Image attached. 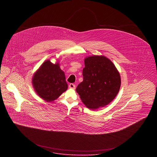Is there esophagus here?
Wrapping results in <instances>:
<instances>
[{"label": "esophagus", "instance_id": "esophagus-1", "mask_svg": "<svg viewBox=\"0 0 157 157\" xmlns=\"http://www.w3.org/2000/svg\"><path fill=\"white\" fill-rule=\"evenodd\" d=\"M69 88L70 89L75 90V85L74 84H73V83H71V84H69Z\"/></svg>", "mask_w": 157, "mask_h": 157}]
</instances>
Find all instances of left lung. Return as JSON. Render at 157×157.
Masks as SVG:
<instances>
[{
    "label": "left lung",
    "instance_id": "obj_1",
    "mask_svg": "<svg viewBox=\"0 0 157 157\" xmlns=\"http://www.w3.org/2000/svg\"><path fill=\"white\" fill-rule=\"evenodd\" d=\"M83 80L76 91L90 109L95 110L110 103L118 94L121 77L117 69L108 58L92 56L85 59Z\"/></svg>",
    "mask_w": 157,
    "mask_h": 157
}]
</instances>
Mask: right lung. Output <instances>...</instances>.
I'll use <instances>...</instances> for the list:
<instances>
[{"mask_svg": "<svg viewBox=\"0 0 157 157\" xmlns=\"http://www.w3.org/2000/svg\"><path fill=\"white\" fill-rule=\"evenodd\" d=\"M59 62L54 64L46 60L34 73L32 84L37 94L46 101L58 98L67 89L65 72Z\"/></svg>", "mask_w": 157, "mask_h": 157, "instance_id": "add662e5", "label": "right lung"}]
</instances>
